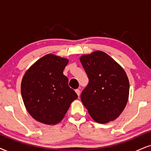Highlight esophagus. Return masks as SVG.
I'll use <instances>...</instances> for the list:
<instances>
[{"mask_svg":"<svg viewBox=\"0 0 151 151\" xmlns=\"http://www.w3.org/2000/svg\"><path fill=\"white\" fill-rule=\"evenodd\" d=\"M75 92L77 94L78 96H79V95H80V91H79V89H76L75 90Z\"/></svg>","mask_w":151,"mask_h":151,"instance_id":"1","label":"esophagus"}]
</instances>
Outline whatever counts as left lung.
Returning <instances> with one entry per match:
<instances>
[{"label": "left lung", "instance_id": "1", "mask_svg": "<svg viewBox=\"0 0 151 151\" xmlns=\"http://www.w3.org/2000/svg\"><path fill=\"white\" fill-rule=\"evenodd\" d=\"M79 60L89 79L81 100L90 116L102 124L116 119L129 98V83L126 72L102 51L82 55Z\"/></svg>", "mask_w": 151, "mask_h": 151}]
</instances>
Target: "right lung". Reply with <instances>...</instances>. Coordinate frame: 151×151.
I'll return each mask as SVG.
<instances>
[{
  "label": "right lung",
  "instance_id": "obj_1",
  "mask_svg": "<svg viewBox=\"0 0 151 151\" xmlns=\"http://www.w3.org/2000/svg\"><path fill=\"white\" fill-rule=\"evenodd\" d=\"M68 62V58L49 53L25 72L21 83L22 99L27 111L37 121L58 123L78 98L63 74Z\"/></svg>",
  "mask_w": 151,
  "mask_h": 151
}]
</instances>
